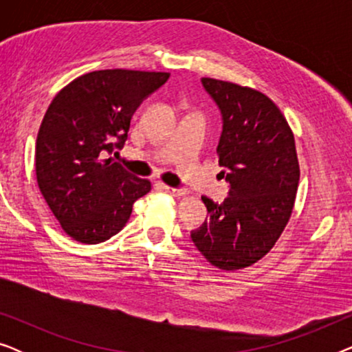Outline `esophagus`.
I'll use <instances>...</instances> for the list:
<instances>
[{
  "mask_svg": "<svg viewBox=\"0 0 352 352\" xmlns=\"http://www.w3.org/2000/svg\"><path fill=\"white\" fill-rule=\"evenodd\" d=\"M163 189H165L166 194H170L173 197H177V199H181V197L187 195V190H184V189H175V187H170V186H163Z\"/></svg>",
  "mask_w": 352,
  "mask_h": 352,
  "instance_id": "obj_1",
  "label": "esophagus"
}]
</instances>
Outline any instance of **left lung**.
Wrapping results in <instances>:
<instances>
[{"mask_svg":"<svg viewBox=\"0 0 352 352\" xmlns=\"http://www.w3.org/2000/svg\"><path fill=\"white\" fill-rule=\"evenodd\" d=\"M223 115L218 163L229 197H201L210 221L190 234L206 261L239 271L271 252L295 206L300 163L295 136L276 104L259 91L230 81L201 78Z\"/></svg>","mask_w":352,"mask_h":352,"instance_id":"1","label":"left lung"}]
</instances>
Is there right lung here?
Listing matches in <instances>:
<instances>
[{
	"label": "right lung",
	"instance_id": "1",
	"mask_svg": "<svg viewBox=\"0 0 352 352\" xmlns=\"http://www.w3.org/2000/svg\"><path fill=\"white\" fill-rule=\"evenodd\" d=\"M170 78L166 72L98 70L64 86L47 107L35 147L40 192L64 232L94 245L118 234L133 204L152 189L112 158L133 113Z\"/></svg>",
	"mask_w": 352,
	"mask_h": 352
}]
</instances>
